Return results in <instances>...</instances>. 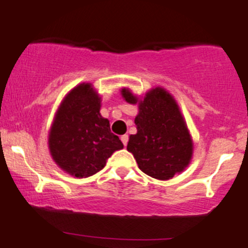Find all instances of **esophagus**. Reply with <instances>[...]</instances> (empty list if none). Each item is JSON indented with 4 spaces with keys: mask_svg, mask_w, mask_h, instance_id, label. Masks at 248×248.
I'll return each mask as SVG.
<instances>
[{
    "mask_svg": "<svg viewBox=\"0 0 248 248\" xmlns=\"http://www.w3.org/2000/svg\"><path fill=\"white\" fill-rule=\"evenodd\" d=\"M128 135H122L121 136V141H122V143H124V146L126 147L127 146V143H128Z\"/></svg>",
    "mask_w": 248,
    "mask_h": 248,
    "instance_id": "obj_1",
    "label": "esophagus"
}]
</instances>
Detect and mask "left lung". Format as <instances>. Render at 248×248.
<instances>
[{
  "label": "left lung",
  "mask_w": 248,
  "mask_h": 248,
  "mask_svg": "<svg viewBox=\"0 0 248 248\" xmlns=\"http://www.w3.org/2000/svg\"><path fill=\"white\" fill-rule=\"evenodd\" d=\"M121 94L139 106L135 118L138 133L129 136L127 150L150 177L167 181L183 171L192 157L193 143L186 121L173 96L156 87L139 99L128 88Z\"/></svg>",
  "instance_id": "left-lung-1"
}]
</instances>
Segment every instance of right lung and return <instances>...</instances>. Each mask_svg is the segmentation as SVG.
<instances>
[{
  "label": "right lung",
  "instance_id": "right-lung-1",
  "mask_svg": "<svg viewBox=\"0 0 248 248\" xmlns=\"http://www.w3.org/2000/svg\"><path fill=\"white\" fill-rule=\"evenodd\" d=\"M101 98L91 84L76 86L57 110L49 133V149L61 169L78 178L90 177L106 166L124 144L100 114Z\"/></svg>",
  "mask_w": 248,
  "mask_h": 248
}]
</instances>
